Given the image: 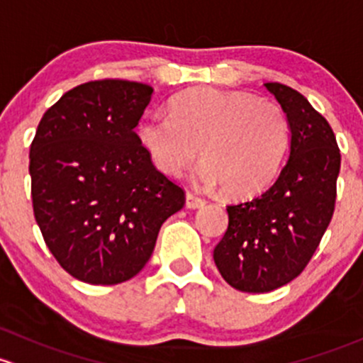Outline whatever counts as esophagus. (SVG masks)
Listing matches in <instances>:
<instances>
[{
	"instance_id": "esophagus-1",
	"label": "esophagus",
	"mask_w": 363,
	"mask_h": 363,
	"mask_svg": "<svg viewBox=\"0 0 363 363\" xmlns=\"http://www.w3.org/2000/svg\"><path fill=\"white\" fill-rule=\"evenodd\" d=\"M185 204H186V208H189V209H197V208H204V204H206V201H204L203 197H197L196 194L186 192Z\"/></svg>"
}]
</instances>
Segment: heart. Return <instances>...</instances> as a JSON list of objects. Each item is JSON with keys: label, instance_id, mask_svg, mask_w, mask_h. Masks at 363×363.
<instances>
[{"label": "heart", "instance_id": "obj_1", "mask_svg": "<svg viewBox=\"0 0 363 363\" xmlns=\"http://www.w3.org/2000/svg\"><path fill=\"white\" fill-rule=\"evenodd\" d=\"M141 145L162 173L180 177L204 160L196 182L223 186L230 197H252L271 185L290 143V124L276 101L242 91L196 87L169 103V117L147 115L138 127Z\"/></svg>", "mask_w": 363, "mask_h": 363}]
</instances>
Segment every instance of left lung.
I'll return each mask as SVG.
<instances>
[{
    "instance_id": "1",
    "label": "left lung",
    "mask_w": 363,
    "mask_h": 363,
    "mask_svg": "<svg viewBox=\"0 0 363 363\" xmlns=\"http://www.w3.org/2000/svg\"><path fill=\"white\" fill-rule=\"evenodd\" d=\"M289 117L290 157L264 194L227 206L229 227L213 259L236 290L264 294L297 278L334 215L341 152L330 124L292 87L269 82Z\"/></svg>"
}]
</instances>
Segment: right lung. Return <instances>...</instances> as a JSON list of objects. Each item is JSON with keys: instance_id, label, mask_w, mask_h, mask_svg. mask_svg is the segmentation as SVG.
<instances>
[{"instance_id": "right-lung-1", "label": "right lung", "mask_w": 363, "mask_h": 363, "mask_svg": "<svg viewBox=\"0 0 363 363\" xmlns=\"http://www.w3.org/2000/svg\"><path fill=\"white\" fill-rule=\"evenodd\" d=\"M154 89L104 78L52 104L29 150L33 211L45 245L73 278L117 285L152 257L185 192L152 164L134 127Z\"/></svg>"}]
</instances>
